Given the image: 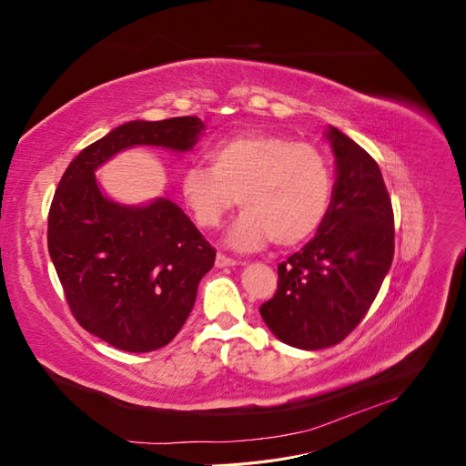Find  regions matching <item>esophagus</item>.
<instances>
[{"label": "esophagus", "instance_id": "34e87169", "mask_svg": "<svg viewBox=\"0 0 466 466\" xmlns=\"http://www.w3.org/2000/svg\"><path fill=\"white\" fill-rule=\"evenodd\" d=\"M235 264H237V262H235L233 258L221 255V252L216 257V266H218V268H231V266H235Z\"/></svg>", "mask_w": 466, "mask_h": 466}]
</instances>
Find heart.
Returning <instances> with one entry per match:
<instances>
[{"label": "heart", "instance_id": "b5f03b06", "mask_svg": "<svg viewBox=\"0 0 466 466\" xmlns=\"http://www.w3.org/2000/svg\"><path fill=\"white\" fill-rule=\"evenodd\" d=\"M209 168L192 165L180 192L194 221L214 229L237 206L245 214L229 233L237 250L281 248L309 241L332 204L334 180L327 157L311 144L272 132L221 139L208 151Z\"/></svg>", "mask_w": 466, "mask_h": 466}]
</instances>
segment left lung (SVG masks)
<instances>
[{
    "instance_id": "8db88e82",
    "label": "left lung",
    "mask_w": 466,
    "mask_h": 466,
    "mask_svg": "<svg viewBox=\"0 0 466 466\" xmlns=\"http://www.w3.org/2000/svg\"><path fill=\"white\" fill-rule=\"evenodd\" d=\"M336 180L329 216L278 266L276 295L260 305L270 332L301 350L330 348L370 311L394 255V216L371 155L329 126Z\"/></svg>"
}]
</instances>
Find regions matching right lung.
<instances>
[{
  "label": "right lung",
  "instance_id": "obj_1",
  "mask_svg": "<svg viewBox=\"0 0 466 466\" xmlns=\"http://www.w3.org/2000/svg\"><path fill=\"white\" fill-rule=\"evenodd\" d=\"M204 130L196 116L132 120L67 165L48 214V252L74 317L124 351L167 346L187 322L216 248L173 200H110L95 171L122 149L190 151Z\"/></svg>",
  "mask_w": 466,
  "mask_h": 466
}]
</instances>
